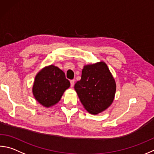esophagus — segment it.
Returning a JSON list of instances; mask_svg holds the SVG:
<instances>
[{"instance_id": "34e87169", "label": "esophagus", "mask_w": 154, "mask_h": 154, "mask_svg": "<svg viewBox=\"0 0 154 154\" xmlns=\"http://www.w3.org/2000/svg\"><path fill=\"white\" fill-rule=\"evenodd\" d=\"M70 83H71V88H72V87H73L75 85V79H72L70 81Z\"/></svg>"}]
</instances>
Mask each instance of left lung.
Instances as JSON below:
<instances>
[{
  "mask_svg": "<svg viewBox=\"0 0 154 154\" xmlns=\"http://www.w3.org/2000/svg\"><path fill=\"white\" fill-rule=\"evenodd\" d=\"M75 89L86 110L97 114L112 103L116 83L106 64L100 62L84 66L82 79L75 83Z\"/></svg>",
  "mask_w": 154,
  "mask_h": 154,
  "instance_id": "obj_1",
  "label": "left lung"
}]
</instances>
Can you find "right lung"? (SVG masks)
<instances>
[{"label": "right lung", "mask_w": 154, "mask_h": 154, "mask_svg": "<svg viewBox=\"0 0 154 154\" xmlns=\"http://www.w3.org/2000/svg\"><path fill=\"white\" fill-rule=\"evenodd\" d=\"M65 74L57 66L50 65L43 69L35 76L33 94L42 105L50 107L59 101L66 89L70 87Z\"/></svg>", "instance_id": "right-lung-1"}]
</instances>
